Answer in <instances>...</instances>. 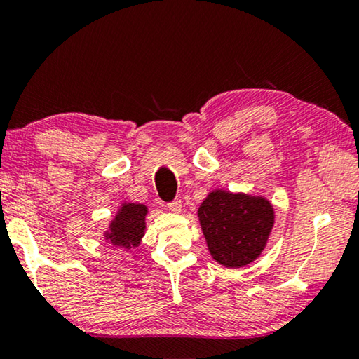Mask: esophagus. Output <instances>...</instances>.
Segmentation results:
<instances>
[{"label": "esophagus", "instance_id": "obj_1", "mask_svg": "<svg viewBox=\"0 0 359 359\" xmlns=\"http://www.w3.org/2000/svg\"><path fill=\"white\" fill-rule=\"evenodd\" d=\"M168 208H169V210H172L174 214H179V212L182 210V201L180 199H174V201L168 204Z\"/></svg>", "mask_w": 359, "mask_h": 359}]
</instances>
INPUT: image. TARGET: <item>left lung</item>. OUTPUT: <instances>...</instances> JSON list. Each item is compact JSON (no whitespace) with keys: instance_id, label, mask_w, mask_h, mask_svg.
Wrapping results in <instances>:
<instances>
[{"instance_id":"obj_1","label":"left lung","mask_w":359,"mask_h":359,"mask_svg":"<svg viewBox=\"0 0 359 359\" xmlns=\"http://www.w3.org/2000/svg\"><path fill=\"white\" fill-rule=\"evenodd\" d=\"M196 214L210 257L229 269L261 257L276 222L274 205L267 198L222 188L205 196Z\"/></svg>"}]
</instances>
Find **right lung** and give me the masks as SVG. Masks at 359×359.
Listing matches in <instances>:
<instances>
[{
    "label": "right lung",
    "instance_id": "add662e5",
    "mask_svg": "<svg viewBox=\"0 0 359 359\" xmlns=\"http://www.w3.org/2000/svg\"><path fill=\"white\" fill-rule=\"evenodd\" d=\"M149 208L141 203H123L115 212L109 226L102 233V239L112 247L130 252L141 245L145 234V217Z\"/></svg>",
    "mask_w": 359,
    "mask_h": 359
}]
</instances>
